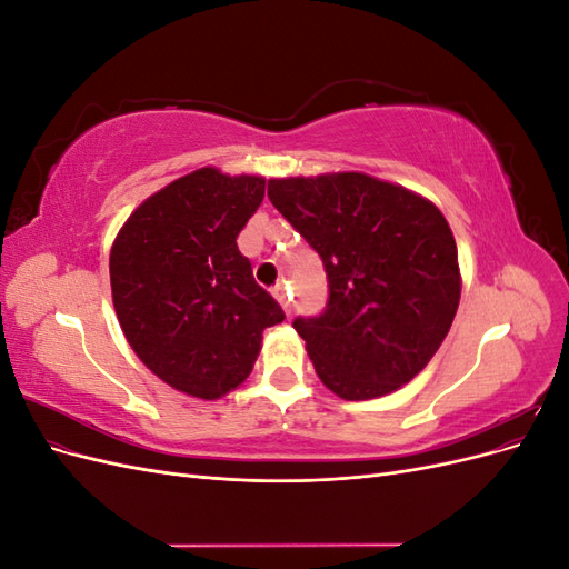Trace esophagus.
<instances>
[{
  "mask_svg": "<svg viewBox=\"0 0 569 569\" xmlns=\"http://www.w3.org/2000/svg\"><path fill=\"white\" fill-rule=\"evenodd\" d=\"M272 295H274V299L280 301V306L284 308V313L289 316L291 313V297H289V289L284 287V284H278L272 289Z\"/></svg>",
  "mask_w": 569,
  "mask_h": 569,
  "instance_id": "obj_1",
  "label": "esophagus"
}]
</instances>
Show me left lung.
<instances>
[{"instance_id":"left-lung-1","label":"left lung","mask_w":569,"mask_h":569,"mask_svg":"<svg viewBox=\"0 0 569 569\" xmlns=\"http://www.w3.org/2000/svg\"><path fill=\"white\" fill-rule=\"evenodd\" d=\"M268 199L325 266V308L291 322L322 385L366 401L410 382L460 301L458 249L441 211L363 173L270 180Z\"/></svg>"}]
</instances>
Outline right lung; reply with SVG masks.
I'll return each mask as SVG.
<instances>
[{
  "label": "right lung",
  "mask_w": 569,
  "mask_h": 569,
  "mask_svg": "<svg viewBox=\"0 0 569 569\" xmlns=\"http://www.w3.org/2000/svg\"><path fill=\"white\" fill-rule=\"evenodd\" d=\"M266 180L194 170L137 209L111 249L113 306L142 363L197 399L242 385L282 306L256 284L237 234Z\"/></svg>",
  "instance_id": "obj_1"
}]
</instances>
